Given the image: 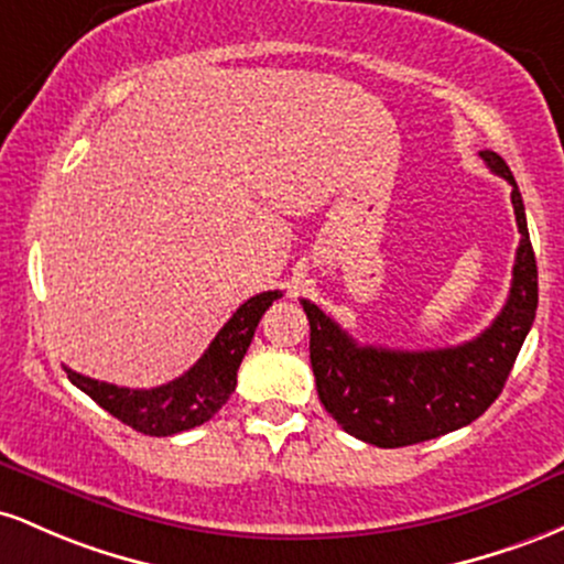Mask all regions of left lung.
<instances>
[{"mask_svg":"<svg viewBox=\"0 0 564 564\" xmlns=\"http://www.w3.org/2000/svg\"><path fill=\"white\" fill-rule=\"evenodd\" d=\"M509 181L522 239L509 299L492 325L451 349L400 351L362 346L312 301L301 306L312 325L308 357L319 402L346 434L367 445L404 447L469 426L498 400L538 308V269L514 175L496 151H479Z\"/></svg>","mask_w":564,"mask_h":564,"instance_id":"8db88e82","label":"left lung"}]
</instances>
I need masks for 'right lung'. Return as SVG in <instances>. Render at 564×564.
I'll return each mask as SVG.
<instances>
[{
    "label": "right lung",
    "mask_w": 564,
    "mask_h": 564,
    "mask_svg": "<svg viewBox=\"0 0 564 564\" xmlns=\"http://www.w3.org/2000/svg\"><path fill=\"white\" fill-rule=\"evenodd\" d=\"M276 299H282V290H269V293L252 295L250 301H245L231 319L220 327V333L215 335L213 344L197 362L181 378L156 386V389H124V386L79 376L68 367L66 376L106 413L128 423L135 432L149 436L188 432V429L210 421L231 397L234 386H237V370L248 354L258 322Z\"/></svg>",
    "instance_id": "obj_1"
}]
</instances>
